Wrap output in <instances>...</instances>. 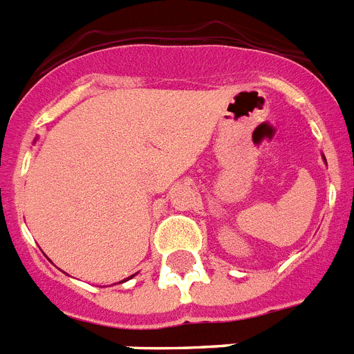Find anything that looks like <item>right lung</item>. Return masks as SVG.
Masks as SVG:
<instances>
[{
  "mask_svg": "<svg viewBox=\"0 0 354 354\" xmlns=\"http://www.w3.org/2000/svg\"><path fill=\"white\" fill-rule=\"evenodd\" d=\"M133 275H135V273H133ZM133 275H131V277H133ZM131 277H127V279H131ZM127 279H124V281H122V283H126Z\"/></svg>",
  "mask_w": 354,
  "mask_h": 354,
  "instance_id": "add662e5",
  "label": "right lung"
}]
</instances>
